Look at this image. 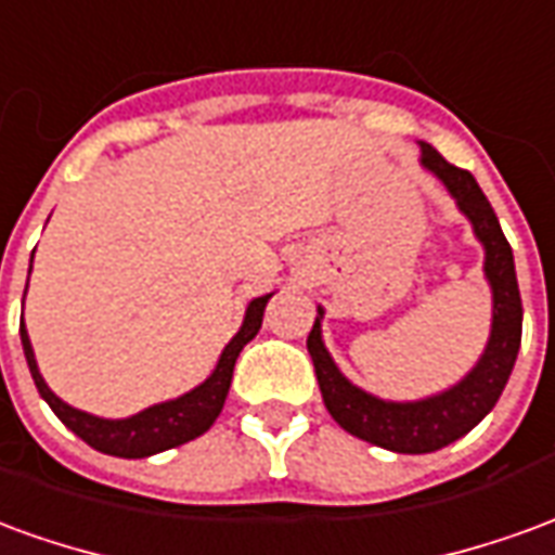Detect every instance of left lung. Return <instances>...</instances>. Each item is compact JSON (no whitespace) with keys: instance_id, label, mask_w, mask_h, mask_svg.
<instances>
[{"instance_id":"left-lung-1","label":"left lung","mask_w":555,"mask_h":555,"mask_svg":"<svg viewBox=\"0 0 555 555\" xmlns=\"http://www.w3.org/2000/svg\"><path fill=\"white\" fill-rule=\"evenodd\" d=\"M418 145H422V166L446 183V190L452 193L461 214L473 222V231L485 246V276L493 291V324L481 360L461 384H454L440 396L422 398V401H384L362 392L360 386H353L338 372L321 338L324 309H318L321 318H314L312 333L306 341L330 416L353 437L401 454L437 452L476 428L500 401L502 389L512 377L514 360L520 350V333H524V302L514 273V255L493 207L469 171L442 159L440 151L428 142Z\"/></svg>"}]
</instances>
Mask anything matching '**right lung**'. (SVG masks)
Returning a JSON list of instances; mask_svg holds the SVG:
<instances>
[{"mask_svg": "<svg viewBox=\"0 0 555 555\" xmlns=\"http://www.w3.org/2000/svg\"><path fill=\"white\" fill-rule=\"evenodd\" d=\"M270 297L273 294L255 297L246 306L243 326L237 330V336L225 345L217 369H214V374L207 377L205 384L190 389L186 396L154 404V408L142 410V413L130 418H101L65 404L50 386L43 384L26 326H20V341H23V353H26V362H29L31 380L38 386L41 398L53 408L55 416L62 418L67 428L77 434L79 440H86L91 449H98L103 454H115V457H147V454L166 452V449H175V446H183V442L202 437L217 422V416L222 413V404H225V396H229L234 362L241 357L243 345L253 341L255 333L261 330V318H264V306Z\"/></svg>", "mask_w": 555, "mask_h": 555, "instance_id": "obj_1", "label": "right lung"}]
</instances>
